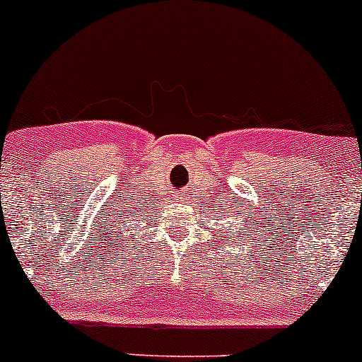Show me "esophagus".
Segmentation results:
<instances>
[{
	"mask_svg": "<svg viewBox=\"0 0 362 362\" xmlns=\"http://www.w3.org/2000/svg\"><path fill=\"white\" fill-rule=\"evenodd\" d=\"M176 200L177 202H188V195H186V193H177Z\"/></svg>",
	"mask_w": 362,
	"mask_h": 362,
	"instance_id": "1",
	"label": "esophagus"
}]
</instances>
